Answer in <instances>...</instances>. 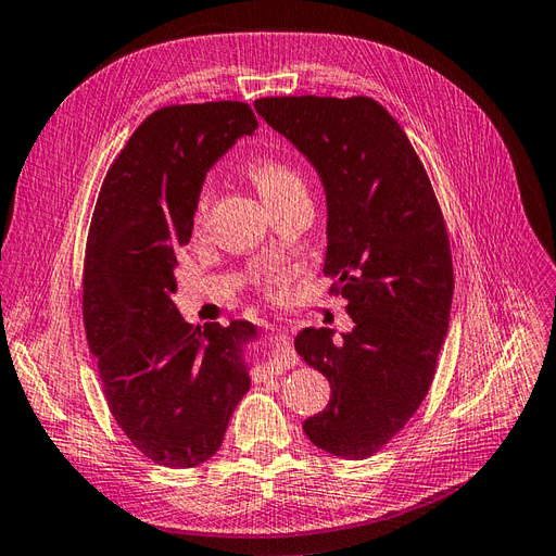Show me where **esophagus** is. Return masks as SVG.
Segmentation results:
<instances>
[{"mask_svg":"<svg viewBox=\"0 0 556 556\" xmlns=\"http://www.w3.org/2000/svg\"><path fill=\"white\" fill-rule=\"evenodd\" d=\"M265 364L273 374H279L281 368H287L291 364V338L281 329H273V333L267 336Z\"/></svg>","mask_w":556,"mask_h":556,"instance_id":"1","label":"esophagus"}]
</instances>
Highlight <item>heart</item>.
<instances>
[{
	"mask_svg": "<svg viewBox=\"0 0 556 556\" xmlns=\"http://www.w3.org/2000/svg\"><path fill=\"white\" fill-rule=\"evenodd\" d=\"M249 176L255 182V188H258L261 197L265 199V204L293 192H305V182L301 176H298V170H293L289 164H281L275 160L255 162L249 168ZM204 220H206V199L202 197L194 208V230H202Z\"/></svg>",
	"mask_w": 556,
	"mask_h": 556,
	"instance_id": "1",
	"label": "heart"
}]
</instances>
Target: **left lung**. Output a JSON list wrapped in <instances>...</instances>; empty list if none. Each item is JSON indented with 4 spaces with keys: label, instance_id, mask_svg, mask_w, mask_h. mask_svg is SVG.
Returning a JSON list of instances; mask_svg holds the SVG:
<instances>
[{
    "label": "left lung",
    "instance_id": "left-lung-1",
    "mask_svg": "<svg viewBox=\"0 0 556 556\" xmlns=\"http://www.w3.org/2000/svg\"><path fill=\"white\" fill-rule=\"evenodd\" d=\"M255 112L317 170L326 197V263L352 331L295 336L331 382L303 422L312 444L362 460L402 430L432 386L453 301L444 216L404 129L374 98H261Z\"/></svg>",
    "mask_w": 556,
    "mask_h": 556
}]
</instances>
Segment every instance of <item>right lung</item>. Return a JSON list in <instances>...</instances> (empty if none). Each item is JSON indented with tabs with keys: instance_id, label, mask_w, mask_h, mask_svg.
<instances>
[{
	"instance_id": "add662e5",
	"label": "right lung",
	"mask_w": 556,
	"mask_h": 556,
	"mask_svg": "<svg viewBox=\"0 0 556 556\" xmlns=\"http://www.w3.org/2000/svg\"><path fill=\"white\" fill-rule=\"evenodd\" d=\"M258 129L247 103L152 112L110 166L84 261V326L108 406L156 465L188 469L223 444L251 386L247 348L258 326L199 329L174 303L178 251L211 166Z\"/></svg>"
}]
</instances>
